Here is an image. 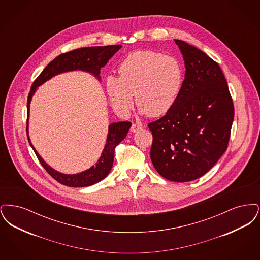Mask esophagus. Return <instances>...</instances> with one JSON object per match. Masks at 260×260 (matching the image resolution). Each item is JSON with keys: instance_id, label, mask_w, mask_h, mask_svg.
<instances>
[{"instance_id": "esophagus-1", "label": "esophagus", "mask_w": 260, "mask_h": 260, "mask_svg": "<svg viewBox=\"0 0 260 260\" xmlns=\"http://www.w3.org/2000/svg\"><path fill=\"white\" fill-rule=\"evenodd\" d=\"M141 128H142V126L140 124H132V127H131V132L132 133H136V132H138Z\"/></svg>"}]
</instances>
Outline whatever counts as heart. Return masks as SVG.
<instances>
[{
  "label": "heart",
  "mask_w": 260,
  "mask_h": 260,
  "mask_svg": "<svg viewBox=\"0 0 260 260\" xmlns=\"http://www.w3.org/2000/svg\"><path fill=\"white\" fill-rule=\"evenodd\" d=\"M120 76L108 75L105 87L116 111L127 114L136 100L142 114L152 117L171 111L184 84V67L176 57L154 50L127 54L119 64Z\"/></svg>",
  "instance_id": "obj_1"
}]
</instances>
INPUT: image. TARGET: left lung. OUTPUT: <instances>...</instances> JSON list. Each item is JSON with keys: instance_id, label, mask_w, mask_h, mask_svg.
<instances>
[{"instance_id": "8db88e82", "label": "left lung", "mask_w": 260, "mask_h": 260, "mask_svg": "<svg viewBox=\"0 0 260 260\" xmlns=\"http://www.w3.org/2000/svg\"><path fill=\"white\" fill-rule=\"evenodd\" d=\"M183 55L185 78L173 109L148 124L153 135L150 157L168 180H195L226 151L234 105L217 62L184 41L174 40Z\"/></svg>"}]
</instances>
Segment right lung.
<instances>
[{
	"label": "right lung",
	"mask_w": 260,
	"mask_h": 260,
	"mask_svg": "<svg viewBox=\"0 0 260 260\" xmlns=\"http://www.w3.org/2000/svg\"><path fill=\"white\" fill-rule=\"evenodd\" d=\"M122 48L121 45H113L105 47H88L77 50H71L65 53H62L55 57L47 67L38 76L34 81L31 90L28 95L27 100V137L31 147L34 150L41 165L48 172L52 178L63 185L69 187H86L95 184L105 178L111 171L113 161H114V152L116 146L124 139L126 134L128 133L129 127L132 126L131 122H118L113 123L109 125L108 136L106 139L105 147L102 151V154L99 161L94 166L89 168L87 171L76 174H64L59 173L42 159V157L37 153V151L32 145L30 138L28 136V119H29V110L30 102L33 94L35 93L39 86L50 80L55 75L60 74L63 72L82 70L88 73H91L94 77H98L100 80V69L106 65V63L112 56Z\"/></svg>",
	"instance_id": "add662e5"
}]
</instances>
